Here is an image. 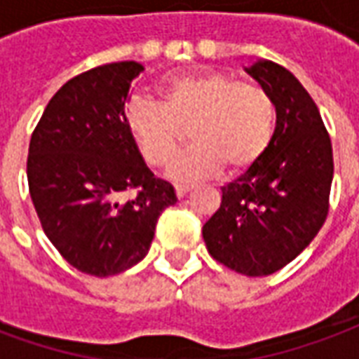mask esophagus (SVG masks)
Instances as JSON below:
<instances>
[{
	"mask_svg": "<svg viewBox=\"0 0 359 359\" xmlns=\"http://www.w3.org/2000/svg\"><path fill=\"white\" fill-rule=\"evenodd\" d=\"M191 189H193V187H187V185H176V195H177V198L185 197V195H187V193H189Z\"/></svg>",
	"mask_w": 359,
	"mask_h": 359,
	"instance_id": "obj_1",
	"label": "esophagus"
}]
</instances>
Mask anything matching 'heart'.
<instances>
[{"instance_id": "1", "label": "heart", "mask_w": 359, "mask_h": 359, "mask_svg": "<svg viewBox=\"0 0 359 359\" xmlns=\"http://www.w3.org/2000/svg\"><path fill=\"white\" fill-rule=\"evenodd\" d=\"M122 120L149 166H166L187 130L193 147L172 164L170 176L195 182L222 168L241 176L258 166L276 140L277 104L258 83L201 72L161 83L158 104L132 97Z\"/></svg>"}]
</instances>
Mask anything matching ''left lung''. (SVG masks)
<instances>
[{
	"instance_id": "obj_1",
	"label": "left lung",
	"mask_w": 359,
	"mask_h": 359,
	"mask_svg": "<svg viewBox=\"0 0 359 359\" xmlns=\"http://www.w3.org/2000/svg\"><path fill=\"white\" fill-rule=\"evenodd\" d=\"M245 70L276 99V140L258 166L222 187L203 239L226 268L262 277L292 262L323 226L333 147L318 104L289 70L271 61Z\"/></svg>"
}]
</instances>
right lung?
Instances as JSON below:
<instances>
[{"label": "right lung", "instance_id": "obj_1", "mask_svg": "<svg viewBox=\"0 0 359 359\" xmlns=\"http://www.w3.org/2000/svg\"><path fill=\"white\" fill-rule=\"evenodd\" d=\"M141 70L122 61L74 76L47 103L28 149V187L47 239L70 266L95 277L141 262L158 216L177 203L122 120ZM130 190L136 195L124 198Z\"/></svg>", "mask_w": 359, "mask_h": 359}]
</instances>
